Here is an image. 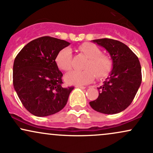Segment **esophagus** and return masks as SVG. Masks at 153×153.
Here are the masks:
<instances>
[{
	"instance_id": "34e87169",
	"label": "esophagus",
	"mask_w": 153,
	"mask_h": 153,
	"mask_svg": "<svg viewBox=\"0 0 153 153\" xmlns=\"http://www.w3.org/2000/svg\"><path fill=\"white\" fill-rule=\"evenodd\" d=\"M75 87H76V88H81V89H85V86H82V85H75Z\"/></svg>"
}]
</instances>
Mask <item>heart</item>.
Listing matches in <instances>:
<instances>
[{"instance_id":"obj_1","label":"heart","mask_w":153,"mask_h":153,"mask_svg":"<svg viewBox=\"0 0 153 153\" xmlns=\"http://www.w3.org/2000/svg\"><path fill=\"white\" fill-rule=\"evenodd\" d=\"M80 50L88 57L84 65L85 70L73 71L65 75V80L70 84L85 85L94 80L95 77L102 78L106 77L111 70L112 62L96 45L92 43H84L79 47ZM56 62L59 68L65 71H71L73 68V54L69 47L62 49L56 57Z\"/></svg>"}]
</instances>
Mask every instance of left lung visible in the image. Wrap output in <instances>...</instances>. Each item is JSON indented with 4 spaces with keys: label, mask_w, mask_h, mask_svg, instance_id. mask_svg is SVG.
Instances as JSON below:
<instances>
[{
    "label": "left lung",
    "mask_w": 153,
    "mask_h": 153,
    "mask_svg": "<svg viewBox=\"0 0 153 153\" xmlns=\"http://www.w3.org/2000/svg\"><path fill=\"white\" fill-rule=\"evenodd\" d=\"M92 42L109 53L113 68L103 85L98 88L99 97L89 104L100 113H119L131 104L141 85L140 61L127 45L117 40L104 38Z\"/></svg>",
    "instance_id": "left-lung-1"
}]
</instances>
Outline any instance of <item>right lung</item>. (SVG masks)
I'll return each instance as SVG.
<instances>
[{
  "label": "right lung",
  "mask_w": 153,
  "mask_h": 153,
  "mask_svg": "<svg viewBox=\"0 0 153 153\" xmlns=\"http://www.w3.org/2000/svg\"><path fill=\"white\" fill-rule=\"evenodd\" d=\"M70 45L65 40L42 36L28 43L16 57L13 87L22 104L33 115L54 114L68 102L74 87L62 86V73L55 59Z\"/></svg>",
  "instance_id": "add662e5"
}]
</instances>
